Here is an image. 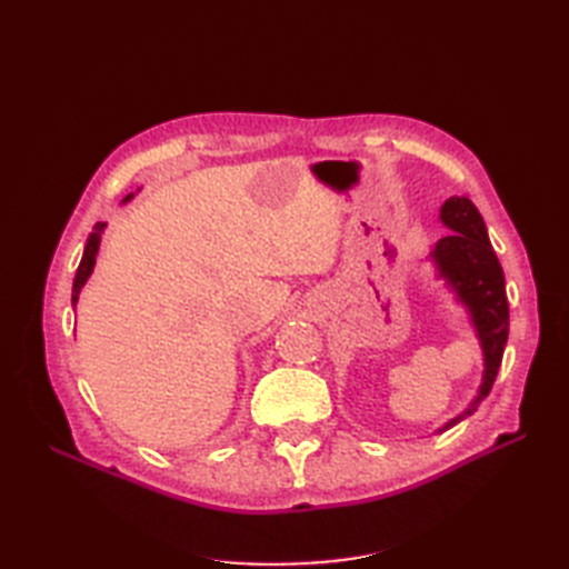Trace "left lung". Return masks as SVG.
<instances>
[{"label":"left lung","instance_id":"1","mask_svg":"<svg viewBox=\"0 0 569 569\" xmlns=\"http://www.w3.org/2000/svg\"><path fill=\"white\" fill-rule=\"evenodd\" d=\"M439 220L451 230V234L439 239L435 249L429 251V258L437 268V278H441L446 287H451L456 299L468 308L481 353H485V375H481L477 396L460 416L439 429V432H446V429L472 416L477 406L489 396L503 360L510 311L503 268L498 263L485 218L477 211V206L468 197H451L443 201Z\"/></svg>","mask_w":569,"mask_h":569}]
</instances>
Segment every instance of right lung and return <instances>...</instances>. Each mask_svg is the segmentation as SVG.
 Masks as SVG:
<instances>
[{
    "label": "right lung",
    "mask_w": 569,
    "mask_h": 569,
    "mask_svg": "<svg viewBox=\"0 0 569 569\" xmlns=\"http://www.w3.org/2000/svg\"><path fill=\"white\" fill-rule=\"evenodd\" d=\"M132 194H128L123 201H130ZM107 222H97V226L92 228L90 237H88V244H84V251H82V258H80V266H78V272H76V280H73V306L78 303V297H80V289L84 287V282H88V278L94 270V263H97V253H99V242H101V232H104Z\"/></svg>",
    "instance_id": "1"
}]
</instances>
